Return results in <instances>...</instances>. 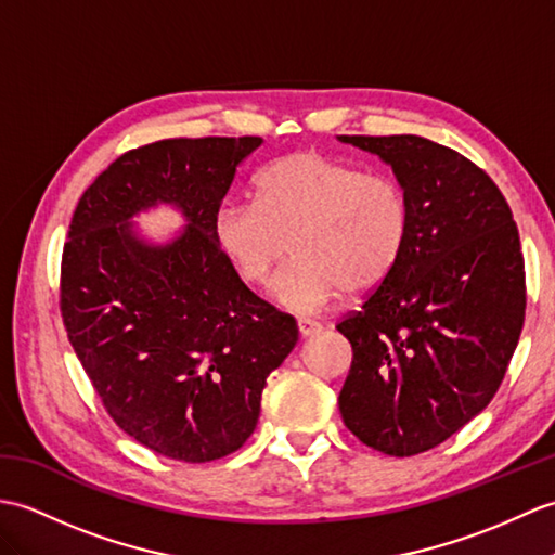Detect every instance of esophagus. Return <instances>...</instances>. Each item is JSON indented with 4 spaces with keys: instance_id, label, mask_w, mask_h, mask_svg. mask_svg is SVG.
I'll list each match as a JSON object with an SVG mask.
<instances>
[{
    "instance_id": "esophagus-1",
    "label": "esophagus",
    "mask_w": 555,
    "mask_h": 555,
    "mask_svg": "<svg viewBox=\"0 0 555 555\" xmlns=\"http://www.w3.org/2000/svg\"><path fill=\"white\" fill-rule=\"evenodd\" d=\"M298 331H300L302 338H312L321 331V324L314 319H298Z\"/></svg>"
}]
</instances>
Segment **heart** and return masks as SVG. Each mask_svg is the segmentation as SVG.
<instances>
[{
	"label": "heart",
	"instance_id": "1",
	"mask_svg": "<svg viewBox=\"0 0 555 555\" xmlns=\"http://www.w3.org/2000/svg\"><path fill=\"white\" fill-rule=\"evenodd\" d=\"M414 210L390 175L295 151L269 163L255 201H229L215 212V238L238 279L267 286L291 312H319L338 298H362L392 276L409 248Z\"/></svg>",
	"mask_w": 555,
	"mask_h": 555
}]
</instances>
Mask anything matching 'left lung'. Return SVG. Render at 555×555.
<instances>
[{"label": "left lung", "instance_id": "1", "mask_svg": "<svg viewBox=\"0 0 555 555\" xmlns=\"http://www.w3.org/2000/svg\"><path fill=\"white\" fill-rule=\"evenodd\" d=\"M340 141L392 165L414 227L392 276L336 324L352 345L338 406L362 444L414 456L478 416L506 376L527 305L518 227L492 177L454 149L414 134Z\"/></svg>", "mask_w": 555, "mask_h": 555}]
</instances>
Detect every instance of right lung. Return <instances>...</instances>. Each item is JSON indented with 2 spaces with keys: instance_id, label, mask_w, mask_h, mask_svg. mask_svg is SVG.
Returning <instances> with one entry per match:
<instances>
[{
  "instance_id": "right-lung-1",
  "label": "right lung",
  "mask_w": 555,
  "mask_h": 555,
  "mask_svg": "<svg viewBox=\"0 0 555 555\" xmlns=\"http://www.w3.org/2000/svg\"><path fill=\"white\" fill-rule=\"evenodd\" d=\"M260 137L160 139L115 158L82 193L61 257L59 307L103 409L160 456L234 454L260 418L267 376L298 324L238 279L215 212ZM158 199L190 219L165 249L124 222Z\"/></svg>"
}]
</instances>
